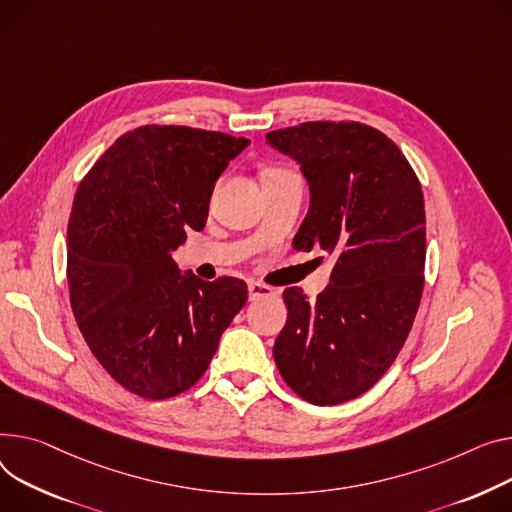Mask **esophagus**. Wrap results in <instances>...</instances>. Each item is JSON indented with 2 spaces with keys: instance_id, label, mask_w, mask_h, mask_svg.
Segmentation results:
<instances>
[{
  "instance_id": "34e87169",
  "label": "esophagus",
  "mask_w": 512,
  "mask_h": 512,
  "mask_svg": "<svg viewBox=\"0 0 512 512\" xmlns=\"http://www.w3.org/2000/svg\"><path fill=\"white\" fill-rule=\"evenodd\" d=\"M274 288H269L259 282H249V300H259V298H269L274 296Z\"/></svg>"
}]
</instances>
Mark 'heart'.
<instances>
[{
  "label": "heart",
  "instance_id": "obj_1",
  "mask_svg": "<svg viewBox=\"0 0 512 512\" xmlns=\"http://www.w3.org/2000/svg\"><path fill=\"white\" fill-rule=\"evenodd\" d=\"M282 173H288V170H280V168L278 170H269L267 175H282Z\"/></svg>",
  "mask_w": 512,
  "mask_h": 512
}]
</instances>
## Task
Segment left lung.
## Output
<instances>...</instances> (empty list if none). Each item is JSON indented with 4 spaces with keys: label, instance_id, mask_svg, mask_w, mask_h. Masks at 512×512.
<instances>
[{
    "label": "left lung",
    "instance_id": "8db88e82",
    "mask_svg": "<svg viewBox=\"0 0 512 512\" xmlns=\"http://www.w3.org/2000/svg\"><path fill=\"white\" fill-rule=\"evenodd\" d=\"M311 187L294 247L333 253L317 302L284 290L288 319L274 358L304 401L337 405L366 393L410 333L426 261L424 195L414 168L387 135L358 121H309L267 133Z\"/></svg>",
    "mask_w": 512,
    "mask_h": 512
}]
</instances>
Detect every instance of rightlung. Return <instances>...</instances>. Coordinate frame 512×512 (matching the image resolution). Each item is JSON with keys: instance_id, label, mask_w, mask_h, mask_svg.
<instances>
[{"instance_id": "1", "label": "right lung", "mask_w": 512, "mask_h": 512, "mask_svg": "<svg viewBox=\"0 0 512 512\" xmlns=\"http://www.w3.org/2000/svg\"><path fill=\"white\" fill-rule=\"evenodd\" d=\"M247 146L222 131L144 125L78 185L67 224L72 311L102 368L144 399L191 389L247 302L243 280L183 276L170 255L206 226L218 177Z\"/></svg>"}]
</instances>
